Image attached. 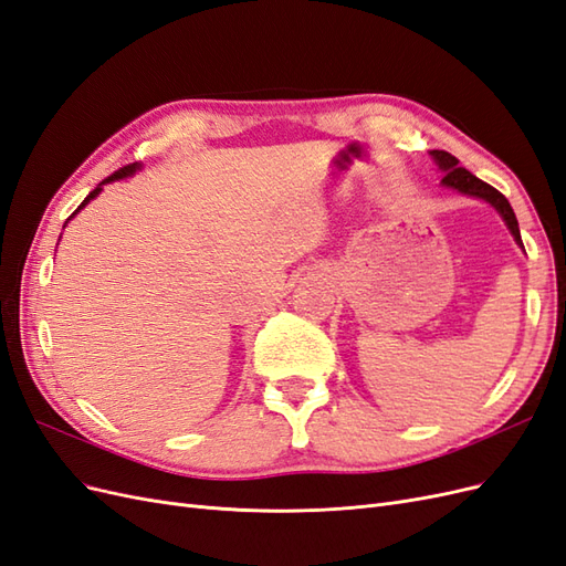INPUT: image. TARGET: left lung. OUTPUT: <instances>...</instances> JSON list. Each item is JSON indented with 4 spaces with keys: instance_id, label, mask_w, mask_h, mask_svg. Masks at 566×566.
<instances>
[{
    "instance_id": "obj_1",
    "label": "left lung",
    "mask_w": 566,
    "mask_h": 566,
    "mask_svg": "<svg viewBox=\"0 0 566 566\" xmlns=\"http://www.w3.org/2000/svg\"><path fill=\"white\" fill-rule=\"evenodd\" d=\"M430 156L434 158V163L439 165V169L443 172V179L441 184L449 186V188H455L458 193H465V196H472V198H482L486 200L491 208H495V212H499L503 217V221L507 224L510 233L515 235L517 245H522V235H520V224H517V217L515 212H512L507 198L495 191L493 186H489L486 181L476 179L472 172H468L465 167H458V158H453L451 153L447 150H430ZM524 248V245H522Z\"/></svg>"
}]
</instances>
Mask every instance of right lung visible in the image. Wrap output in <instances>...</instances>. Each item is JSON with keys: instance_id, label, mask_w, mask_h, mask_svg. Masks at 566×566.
Instances as JSON below:
<instances>
[{"instance_id": "add662e5", "label": "right lung", "mask_w": 566, "mask_h": 566, "mask_svg": "<svg viewBox=\"0 0 566 566\" xmlns=\"http://www.w3.org/2000/svg\"><path fill=\"white\" fill-rule=\"evenodd\" d=\"M136 169H142V165H139V163H132V165H125V167H119L115 175H111L108 179H104V181H101V184H98V186L94 188V191H92V193H90L87 198H84V200H82V205H80V208H77V210H75V212H73L71 217H67V219H73V217H75V214H77V212H80V210L84 208V205H87V202H90L92 198H96V196H98L101 191H104V184H111V181H115V179H125V177H132V175L136 172ZM65 224H67V221H65Z\"/></svg>"}]
</instances>
